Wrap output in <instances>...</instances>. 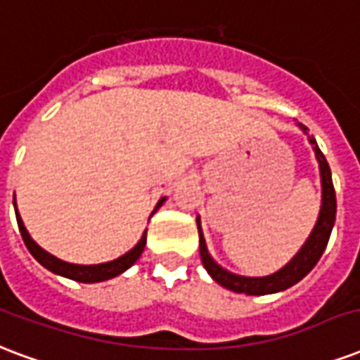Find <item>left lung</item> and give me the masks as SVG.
<instances>
[{
  "label": "left lung",
  "instance_id": "left-lung-1",
  "mask_svg": "<svg viewBox=\"0 0 360 360\" xmlns=\"http://www.w3.org/2000/svg\"><path fill=\"white\" fill-rule=\"evenodd\" d=\"M300 129L307 134L309 129L302 123H298ZM309 142H311L313 150H315V155H317L319 169H321V182H323V207H321V214H319V220L315 224V229L309 235V239L305 241V245L302 247L292 260L288 262L283 269H279L273 275H267V277H241V275H235V273L226 271L224 267H220L207 252V245H205V239H202L201 226H199V218H197V229H199V243H201V260L205 269L209 271V275L212 279L221 285L228 290H233V292L239 294H248V296H262V294H273L281 292V290H286L288 286L296 285L298 281H302L311 271L315 264L319 262V258L323 256L324 248L328 245V239H330L332 226H334V220H336V191H334V184H332V174L330 167L326 163V158L323 155V151L319 150L317 142L313 136H309Z\"/></svg>",
  "mask_w": 360,
  "mask_h": 360
}]
</instances>
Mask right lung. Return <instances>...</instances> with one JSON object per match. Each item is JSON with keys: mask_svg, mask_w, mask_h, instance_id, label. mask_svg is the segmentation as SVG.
<instances>
[{"mask_svg": "<svg viewBox=\"0 0 360 360\" xmlns=\"http://www.w3.org/2000/svg\"><path fill=\"white\" fill-rule=\"evenodd\" d=\"M163 201L165 199H161V201L158 202L155 210L163 205ZM155 210H153V212H155ZM15 212L16 221H18V229H20V235H22L24 239V245L28 247L32 256H34L43 267H47L49 271L56 273V275H62V277H68V279L79 281V283H100V281L112 279V277H115L119 273H123L125 269H129L134 262L139 260L140 254H142V250H144L146 247V233H148V231H144V235H142V239H140L136 247L132 248V250H129L127 254H123L117 260L106 262V264H98V266H77V264H68V262H62L58 260V258H55L53 254L45 252L39 245H36L34 239L28 235V231H26V228H24L22 218L18 216V210L15 209Z\"/></svg>", "mask_w": 360, "mask_h": 360, "instance_id": "right-lung-1", "label": "right lung"}]
</instances>
